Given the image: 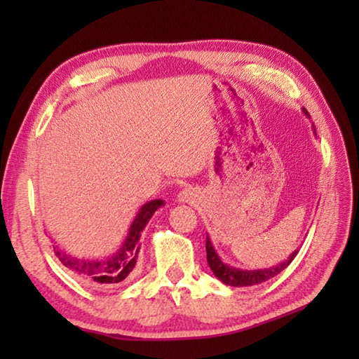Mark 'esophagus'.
Here are the masks:
<instances>
[{
	"instance_id": "1",
	"label": "esophagus",
	"mask_w": 359,
	"mask_h": 359,
	"mask_svg": "<svg viewBox=\"0 0 359 359\" xmlns=\"http://www.w3.org/2000/svg\"><path fill=\"white\" fill-rule=\"evenodd\" d=\"M196 197H197V194H196V191L193 188H184L182 189V191L179 193V196H177V199H179V202H187V203H193L194 201H196Z\"/></svg>"
}]
</instances>
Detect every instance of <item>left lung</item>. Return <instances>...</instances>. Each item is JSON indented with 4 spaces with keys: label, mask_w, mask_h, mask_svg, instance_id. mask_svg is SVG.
<instances>
[{
    "label": "left lung",
    "mask_w": 359,
    "mask_h": 359,
    "mask_svg": "<svg viewBox=\"0 0 359 359\" xmlns=\"http://www.w3.org/2000/svg\"><path fill=\"white\" fill-rule=\"evenodd\" d=\"M306 111V109H304ZM307 114V111H306ZM207 261L210 269L215 273V276L217 279H220L226 285H231V287H250V285H257V284H262V282L269 280L271 278L276 276L282 270H285L287 266L292 264L293 259L296 257L297 251L299 250H294L292 255L288 256V259L285 262H282L276 266H270V269H264V270H239V269H234V266H230L224 264L220 261V257L217 256L216 250L212 248L211 245V241L207 236Z\"/></svg>",
    "instance_id": "8db88e82"
}]
</instances>
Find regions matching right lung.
<instances>
[{"label": "right lung", "instance_id": "obj_1", "mask_svg": "<svg viewBox=\"0 0 359 359\" xmlns=\"http://www.w3.org/2000/svg\"><path fill=\"white\" fill-rule=\"evenodd\" d=\"M163 205L165 202L160 199L144 203L140 208L139 215L135 216L134 222L129 226V233L123 245L109 259H104V261L77 259L67 255L66 251L60 250L57 245L53 247V253L60 259V262L77 274L83 282H88V284L104 287L126 284L128 280L134 278L135 265L140 255V236L143 228L148 225L149 219L154 215L156 210L163 207Z\"/></svg>", "mask_w": 359, "mask_h": 359}]
</instances>
